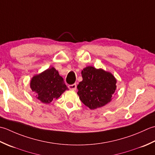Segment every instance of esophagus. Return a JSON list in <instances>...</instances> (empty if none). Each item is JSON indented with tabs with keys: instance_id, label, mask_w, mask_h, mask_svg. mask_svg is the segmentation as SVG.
Segmentation results:
<instances>
[{
	"instance_id": "obj_1",
	"label": "esophagus",
	"mask_w": 155,
	"mask_h": 155,
	"mask_svg": "<svg viewBox=\"0 0 155 155\" xmlns=\"http://www.w3.org/2000/svg\"><path fill=\"white\" fill-rule=\"evenodd\" d=\"M68 87H69V90H76V88H77V85H76V84H72V85H69Z\"/></svg>"
}]
</instances>
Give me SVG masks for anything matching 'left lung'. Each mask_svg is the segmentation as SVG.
I'll list each match as a JSON object with an SVG mask.
<instances>
[{"instance_id":"8db88e82","label":"left lung","mask_w":155,"mask_h":155,"mask_svg":"<svg viewBox=\"0 0 155 155\" xmlns=\"http://www.w3.org/2000/svg\"><path fill=\"white\" fill-rule=\"evenodd\" d=\"M83 80L78 85V95L91 110L101 108L111 102L116 89V79L112 74L87 66L81 71Z\"/></svg>"}]
</instances>
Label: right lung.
<instances>
[{"label":"right lung","mask_w":155,"mask_h":155,"mask_svg":"<svg viewBox=\"0 0 155 155\" xmlns=\"http://www.w3.org/2000/svg\"><path fill=\"white\" fill-rule=\"evenodd\" d=\"M30 87L35 97L43 104H49L58 99L68 90L64 78L55 68H50L31 78Z\"/></svg>","instance_id":"right-lung-1"}]
</instances>
